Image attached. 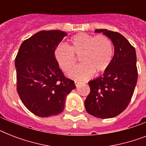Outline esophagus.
<instances>
[{
    "mask_svg": "<svg viewBox=\"0 0 146 146\" xmlns=\"http://www.w3.org/2000/svg\"><path fill=\"white\" fill-rule=\"evenodd\" d=\"M80 83H81V82H79V81H75V85H76V87L79 86Z\"/></svg>",
    "mask_w": 146,
    "mask_h": 146,
    "instance_id": "34e87169",
    "label": "esophagus"
}]
</instances>
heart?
I'll return each instance as SVG.
<instances>
[{"label":"heart","instance_id":"obj_1","mask_svg":"<svg viewBox=\"0 0 146 146\" xmlns=\"http://www.w3.org/2000/svg\"><path fill=\"white\" fill-rule=\"evenodd\" d=\"M74 55L80 56L82 64L72 71L70 76L86 80L94 72L102 73L108 68L113 56L112 44L105 35L94 37L86 33H78L70 39L68 48L59 45L54 50L57 64L66 73L75 67L76 59Z\"/></svg>","mask_w":146,"mask_h":146}]
</instances>
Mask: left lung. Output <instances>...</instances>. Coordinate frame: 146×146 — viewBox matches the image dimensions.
I'll return each instance as SVG.
<instances>
[{
    "label": "left lung",
    "instance_id": "obj_1",
    "mask_svg": "<svg viewBox=\"0 0 146 146\" xmlns=\"http://www.w3.org/2000/svg\"><path fill=\"white\" fill-rule=\"evenodd\" d=\"M95 33L109 38L114 54L104 73L89 82L91 91L85 108L96 117L112 118L127 108L133 95L138 78L136 50L120 33L108 29H96Z\"/></svg>",
    "mask_w": 146,
    "mask_h": 146
}]
</instances>
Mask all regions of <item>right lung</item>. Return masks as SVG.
<instances>
[{"label": "right lung", "mask_w": 146, "mask_h": 146, "mask_svg": "<svg viewBox=\"0 0 146 146\" xmlns=\"http://www.w3.org/2000/svg\"><path fill=\"white\" fill-rule=\"evenodd\" d=\"M66 33L41 31L25 40L15 59L17 92L24 105L35 115L48 117L64 110L66 96L76 88L64 76L54 56Z\"/></svg>", "instance_id": "obj_1"}]
</instances>
